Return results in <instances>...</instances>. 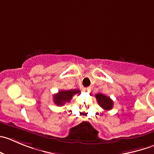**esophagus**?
Wrapping results in <instances>:
<instances>
[{
  "label": "esophagus",
  "instance_id": "34e87169",
  "mask_svg": "<svg viewBox=\"0 0 154 154\" xmlns=\"http://www.w3.org/2000/svg\"><path fill=\"white\" fill-rule=\"evenodd\" d=\"M84 91L85 92H88V93H89V92H91V88L90 87L85 88H84Z\"/></svg>",
  "mask_w": 154,
  "mask_h": 154
}]
</instances>
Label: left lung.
<instances>
[{"label":"left lung","mask_w":154,"mask_h":154,"mask_svg":"<svg viewBox=\"0 0 154 154\" xmlns=\"http://www.w3.org/2000/svg\"><path fill=\"white\" fill-rule=\"evenodd\" d=\"M97 103L100 107L105 110H110L113 106V102L111 100L109 97L106 96L103 94H97L95 95Z\"/></svg>","instance_id":"obj_1"}]
</instances>
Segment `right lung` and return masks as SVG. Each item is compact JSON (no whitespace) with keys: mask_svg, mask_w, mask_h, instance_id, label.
Here are the masks:
<instances>
[{"mask_svg":"<svg viewBox=\"0 0 154 154\" xmlns=\"http://www.w3.org/2000/svg\"><path fill=\"white\" fill-rule=\"evenodd\" d=\"M81 93L79 89H71L67 91H60L57 94L54 95V102L57 106H63L72 100L73 95Z\"/></svg>","mask_w":154,"mask_h":154,"instance_id":"add662e5","label":"right lung"}]
</instances>
